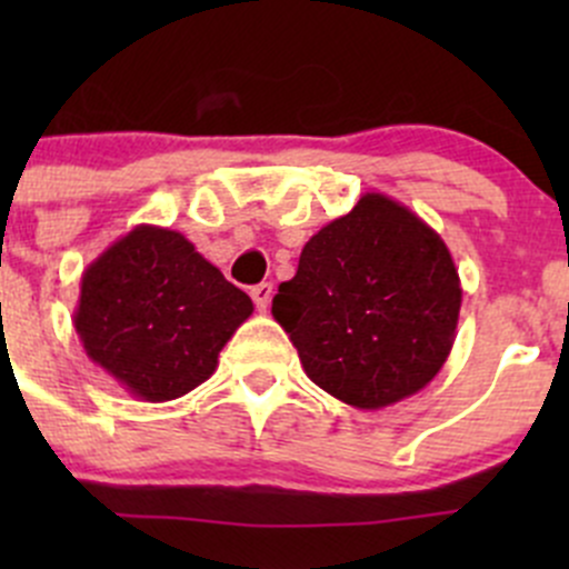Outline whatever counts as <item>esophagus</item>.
Masks as SVG:
<instances>
[{"label":"esophagus","mask_w":569,"mask_h":569,"mask_svg":"<svg viewBox=\"0 0 569 569\" xmlns=\"http://www.w3.org/2000/svg\"><path fill=\"white\" fill-rule=\"evenodd\" d=\"M272 295H274L272 283H258V286H252V289H250L252 302H256V308H258V311H261V313H267L269 302H272Z\"/></svg>","instance_id":"obj_1"}]
</instances>
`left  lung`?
I'll return each mask as SVG.
<instances>
[{
    "mask_svg": "<svg viewBox=\"0 0 569 569\" xmlns=\"http://www.w3.org/2000/svg\"><path fill=\"white\" fill-rule=\"evenodd\" d=\"M460 306V274L440 233L399 200L366 192L308 239L272 317L321 391L380 410L443 369Z\"/></svg>",
    "mask_w": 569,
    "mask_h": 569,
    "instance_id": "left-lung-1",
    "label": "left lung"
}]
</instances>
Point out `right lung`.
Segmentation results:
<instances>
[{"label":"right lung","instance_id":"right-lung-1","mask_svg":"<svg viewBox=\"0 0 569 569\" xmlns=\"http://www.w3.org/2000/svg\"><path fill=\"white\" fill-rule=\"evenodd\" d=\"M252 313L183 233L137 226L82 272L73 327L96 366L142 401L209 380L220 349Z\"/></svg>","mask_w":569,"mask_h":569}]
</instances>
